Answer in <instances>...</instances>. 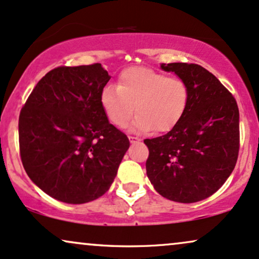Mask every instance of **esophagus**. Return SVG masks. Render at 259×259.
Masks as SVG:
<instances>
[{
  "instance_id": "obj_1",
  "label": "esophagus",
  "mask_w": 259,
  "mask_h": 259,
  "mask_svg": "<svg viewBox=\"0 0 259 259\" xmlns=\"http://www.w3.org/2000/svg\"><path fill=\"white\" fill-rule=\"evenodd\" d=\"M128 139H130L131 143H137V142H139V140H140L139 138H137V137H132V136H130Z\"/></svg>"
}]
</instances>
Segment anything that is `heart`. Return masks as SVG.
<instances>
[{
	"instance_id": "obj_1",
	"label": "heart",
	"mask_w": 259,
	"mask_h": 259,
	"mask_svg": "<svg viewBox=\"0 0 259 259\" xmlns=\"http://www.w3.org/2000/svg\"><path fill=\"white\" fill-rule=\"evenodd\" d=\"M188 101L186 82L146 67L124 69L117 86H105L101 94L104 113L115 126L124 127L135 110L138 113L130 126L132 132L138 133L174 128L184 116Z\"/></svg>"
}]
</instances>
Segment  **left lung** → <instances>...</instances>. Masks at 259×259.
I'll use <instances>...</instances> for the list:
<instances>
[{
	"instance_id": "obj_1",
	"label": "left lung",
	"mask_w": 259,
	"mask_h": 259,
	"mask_svg": "<svg viewBox=\"0 0 259 259\" xmlns=\"http://www.w3.org/2000/svg\"><path fill=\"white\" fill-rule=\"evenodd\" d=\"M190 90L184 116L167 135L145 139L146 175L162 197L196 203L213 194L229 178L239 152V109L215 75L194 63H162Z\"/></svg>"
}]
</instances>
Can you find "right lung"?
<instances>
[{
    "label": "right lung",
    "mask_w": 259,
    "mask_h": 259,
    "mask_svg": "<svg viewBox=\"0 0 259 259\" xmlns=\"http://www.w3.org/2000/svg\"><path fill=\"white\" fill-rule=\"evenodd\" d=\"M109 80L101 63L57 67L22 107V165L34 185L60 202L84 204L103 196L130 148L101 104Z\"/></svg>",
    "instance_id": "add662e5"
}]
</instances>
